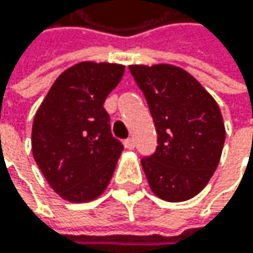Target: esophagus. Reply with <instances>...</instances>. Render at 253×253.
Listing matches in <instances>:
<instances>
[{
	"label": "esophagus",
	"instance_id": "esophagus-1",
	"mask_svg": "<svg viewBox=\"0 0 253 253\" xmlns=\"http://www.w3.org/2000/svg\"><path fill=\"white\" fill-rule=\"evenodd\" d=\"M124 147H126V149H129V150H133V149H135V141H133V138L126 139V141H124Z\"/></svg>",
	"mask_w": 253,
	"mask_h": 253
}]
</instances>
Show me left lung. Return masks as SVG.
<instances>
[{"label": "left lung", "mask_w": 253, "mask_h": 253, "mask_svg": "<svg viewBox=\"0 0 253 253\" xmlns=\"http://www.w3.org/2000/svg\"><path fill=\"white\" fill-rule=\"evenodd\" d=\"M158 132L156 152L141 165L162 200L197 196L212 177L226 130L217 101L185 70L169 63L130 65Z\"/></svg>", "instance_id": "8db88e82"}]
</instances>
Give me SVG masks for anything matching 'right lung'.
I'll return each mask as SVG.
<instances>
[{
  "mask_svg": "<svg viewBox=\"0 0 253 253\" xmlns=\"http://www.w3.org/2000/svg\"><path fill=\"white\" fill-rule=\"evenodd\" d=\"M123 74L120 63L79 62L56 79L35 115L33 158L63 200L91 202L109 185L123 144L103 104Z\"/></svg>",
  "mask_w": 253,
  "mask_h": 253,
  "instance_id": "right-lung-1",
  "label": "right lung"
}]
</instances>
